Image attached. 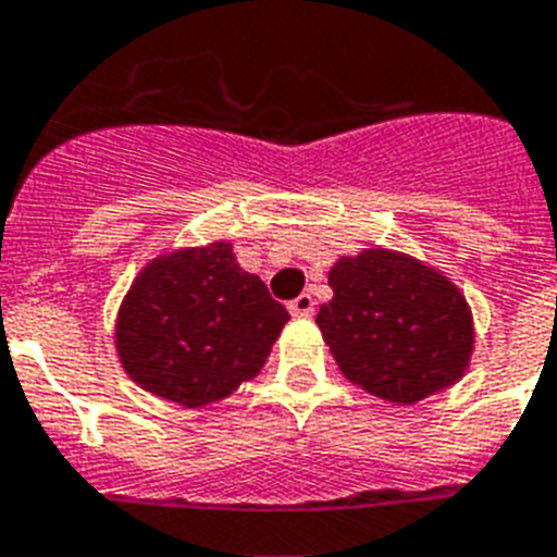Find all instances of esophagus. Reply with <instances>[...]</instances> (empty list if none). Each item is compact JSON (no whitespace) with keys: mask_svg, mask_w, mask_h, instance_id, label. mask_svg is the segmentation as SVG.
<instances>
[{"mask_svg":"<svg viewBox=\"0 0 557 557\" xmlns=\"http://www.w3.org/2000/svg\"><path fill=\"white\" fill-rule=\"evenodd\" d=\"M288 311L297 313V317H311V313H313V297H311V294H299V297H294L292 302H288Z\"/></svg>","mask_w":557,"mask_h":557,"instance_id":"34e87169","label":"esophagus"}]
</instances>
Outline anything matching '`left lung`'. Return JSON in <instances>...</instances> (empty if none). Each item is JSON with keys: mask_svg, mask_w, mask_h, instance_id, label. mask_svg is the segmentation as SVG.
Here are the masks:
<instances>
[{"mask_svg": "<svg viewBox=\"0 0 557 557\" xmlns=\"http://www.w3.org/2000/svg\"><path fill=\"white\" fill-rule=\"evenodd\" d=\"M333 299L317 325L347 379L393 404H414L454 384L473 347L466 297L443 274L395 251L338 260Z\"/></svg>", "mask_w": 557, "mask_h": 557, "instance_id": "obj_1", "label": "left lung"}]
</instances>
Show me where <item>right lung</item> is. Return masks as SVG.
I'll use <instances>...</instances> for the list:
<instances>
[{"label": "right lung", "instance_id": "right-lung-1", "mask_svg": "<svg viewBox=\"0 0 557 557\" xmlns=\"http://www.w3.org/2000/svg\"><path fill=\"white\" fill-rule=\"evenodd\" d=\"M288 311L230 244L153 260L117 319L125 372L143 389L182 406H207L255 379Z\"/></svg>", "mask_w": 557, "mask_h": 557}]
</instances>
